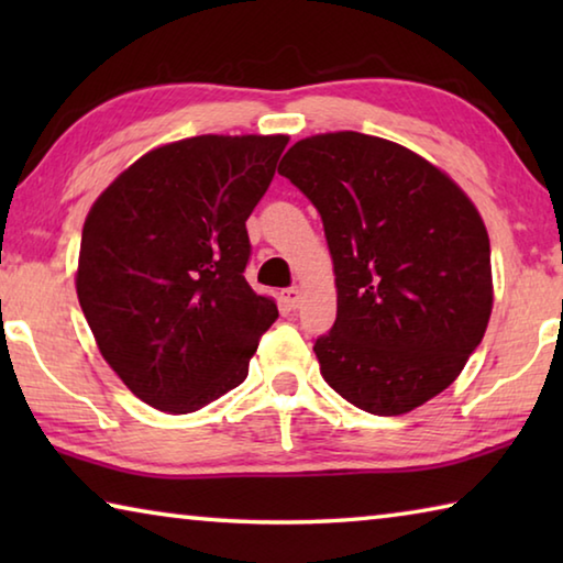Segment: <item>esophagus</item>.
<instances>
[{"label": "esophagus", "instance_id": "obj_1", "mask_svg": "<svg viewBox=\"0 0 563 563\" xmlns=\"http://www.w3.org/2000/svg\"><path fill=\"white\" fill-rule=\"evenodd\" d=\"M283 300L288 302V308H298V305H300V288H285Z\"/></svg>", "mask_w": 563, "mask_h": 563}]
</instances>
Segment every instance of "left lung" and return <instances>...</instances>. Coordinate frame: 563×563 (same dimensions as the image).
Here are the masks:
<instances>
[{
  "label": "left lung",
  "mask_w": 563,
  "mask_h": 563,
  "mask_svg": "<svg viewBox=\"0 0 563 563\" xmlns=\"http://www.w3.org/2000/svg\"><path fill=\"white\" fill-rule=\"evenodd\" d=\"M278 174L318 208L335 268V325L312 347L325 383L383 417L440 395L492 316L474 203L415 151L357 131L298 141Z\"/></svg>",
  "instance_id": "obj_1"
}]
</instances>
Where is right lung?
Listing matches in <instances>:
<instances>
[{
	"instance_id": "right-lung-1",
	"label": "right lung",
	"mask_w": 563,
	"mask_h": 563,
	"mask_svg": "<svg viewBox=\"0 0 563 563\" xmlns=\"http://www.w3.org/2000/svg\"><path fill=\"white\" fill-rule=\"evenodd\" d=\"M288 136H194L148 151L81 231L76 295L103 360L146 405L186 415L247 377L278 308L245 280V221Z\"/></svg>"
}]
</instances>
